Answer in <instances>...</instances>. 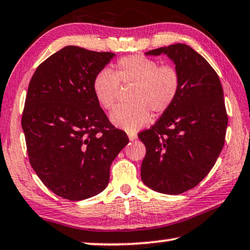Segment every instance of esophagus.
<instances>
[{
    "label": "esophagus",
    "instance_id": "obj_1",
    "mask_svg": "<svg viewBox=\"0 0 250 250\" xmlns=\"http://www.w3.org/2000/svg\"><path fill=\"white\" fill-rule=\"evenodd\" d=\"M128 137H129L130 140H136L137 138H138L137 132H135V131H128Z\"/></svg>",
    "mask_w": 250,
    "mask_h": 250
}]
</instances>
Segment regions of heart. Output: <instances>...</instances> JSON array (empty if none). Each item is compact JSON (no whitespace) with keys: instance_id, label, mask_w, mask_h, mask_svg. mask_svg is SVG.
Instances as JSON below:
<instances>
[{"instance_id":"1","label":"heart","mask_w":250,"mask_h":250,"mask_svg":"<svg viewBox=\"0 0 250 250\" xmlns=\"http://www.w3.org/2000/svg\"><path fill=\"white\" fill-rule=\"evenodd\" d=\"M120 83L133 84L129 92L131 102L115 107L111 121L126 131H136L150 120V109L162 114L173 105L180 92L181 76L175 67L159 66L146 56H125L117 62L114 72L103 68L93 78V93L103 109H113Z\"/></svg>"}]
</instances>
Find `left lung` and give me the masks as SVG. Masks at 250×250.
<instances>
[{"label": "left lung", "instance_id": "1", "mask_svg": "<svg viewBox=\"0 0 250 250\" xmlns=\"http://www.w3.org/2000/svg\"><path fill=\"white\" fill-rule=\"evenodd\" d=\"M167 55L181 76L173 105L138 137L146 146L141 180L164 194H181L200 183L214 166L228 125L218 74L199 53L184 43L147 51Z\"/></svg>", "mask_w": 250, "mask_h": 250}]
</instances>
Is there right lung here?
Returning a JSON list of instances; mask_svg holds the SVG:
<instances>
[{
  "instance_id": "obj_1",
  "label": "right lung",
  "mask_w": 250,
  "mask_h": 250,
  "mask_svg": "<svg viewBox=\"0 0 250 250\" xmlns=\"http://www.w3.org/2000/svg\"><path fill=\"white\" fill-rule=\"evenodd\" d=\"M115 56L64 47L42 62L22 113L29 161L56 195L81 201L101 193L110 166L129 143L93 93V78Z\"/></svg>"
}]
</instances>
